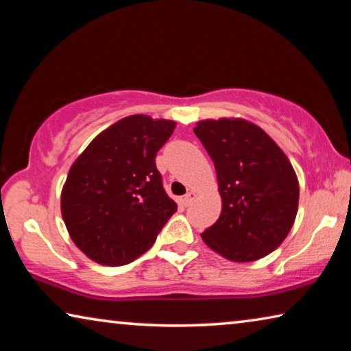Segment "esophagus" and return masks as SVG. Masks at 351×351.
Wrapping results in <instances>:
<instances>
[{
  "label": "esophagus",
  "instance_id": "1",
  "mask_svg": "<svg viewBox=\"0 0 351 351\" xmlns=\"http://www.w3.org/2000/svg\"><path fill=\"white\" fill-rule=\"evenodd\" d=\"M193 198H195V192H187L186 195H184V198H182V203L186 204V206H189V204L192 203V201H193Z\"/></svg>",
  "mask_w": 351,
  "mask_h": 351
}]
</instances>
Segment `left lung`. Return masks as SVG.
<instances>
[{"instance_id": "8db88e82", "label": "left lung", "mask_w": 351, "mask_h": 351, "mask_svg": "<svg viewBox=\"0 0 351 351\" xmlns=\"http://www.w3.org/2000/svg\"><path fill=\"white\" fill-rule=\"evenodd\" d=\"M213 161L221 215L201 237L232 261L274 251L293 228L299 182L285 153L263 130L243 119L201 121L193 128Z\"/></svg>"}]
</instances>
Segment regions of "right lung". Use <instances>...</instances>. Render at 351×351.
I'll list each match as a JSON object with an SVG mask.
<instances>
[{"label": "right lung", "instance_id": "add662e5", "mask_svg": "<svg viewBox=\"0 0 351 351\" xmlns=\"http://www.w3.org/2000/svg\"><path fill=\"white\" fill-rule=\"evenodd\" d=\"M175 122L128 116L93 139L71 167L62 215L91 260L127 265L147 252L178 206L162 186L156 154Z\"/></svg>", "mask_w": 351, "mask_h": 351}]
</instances>
